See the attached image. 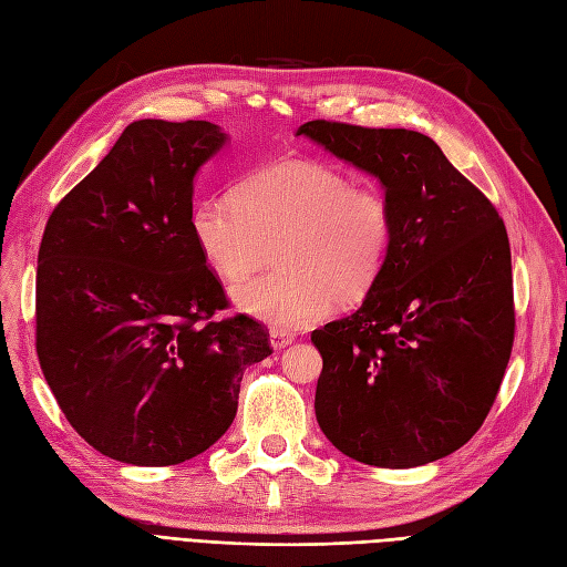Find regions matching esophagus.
<instances>
[{
  "instance_id": "obj_1",
  "label": "esophagus",
  "mask_w": 567,
  "mask_h": 567,
  "mask_svg": "<svg viewBox=\"0 0 567 567\" xmlns=\"http://www.w3.org/2000/svg\"><path fill=\"white\" fill-rule=\"evenodd\" d=\"M269 340H271V347H275V349H284L292 342V333H288V330H281V328H271Z\"/></svg>"
}]
</instances>
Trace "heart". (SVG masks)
Returning <instances> with one entry per match:
<instances>
[{"mask_svg":"<svg viewBox=\"0 0 567 567\" xmlns=\"http://www.w3.org/2000/svg\"><path fill=\"white\" fill-rule=\"evenodd\" d=\"M192 241L204 262L237 284L275 248L279 269L234 290L246 315L277 328L319 321L330 302H361L392 258L394 208L382 187L315 162H277L248 173L234 197L194 204Z\"/></svg>","mask_w":567,"mask_h":567,"instance_id":"heart-1","label":"heart"}]
</instances>
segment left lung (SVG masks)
<instances>
[{
	"label": "left lung",
	"mask_w": 567,
	"mask_h": 567,
	"mask_svg": "<svg viewBox=\"0 0 567 567\" xmlns=\"http://www.w3.org/2000/svg\"><path fill=\"white\" fill-rule=\"evenodd\" d=\"M298 135L380 178L396 225L392 258L361 307L311 333L323 359L321 432L384 470L451 455L491 413L514 347L499 213L417 131L315 120Z\"/></svg>",
	"instance_id": "left-lung-1"
}]
</instances>
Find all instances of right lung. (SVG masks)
<instances>
[{"instance_id": "obj_1", "label": "right lung", "mask_w": 567, "mask_h": 567, "mask_svg": "<svg viewBox=\"0 0 567 567\" xmlns=\"http://www.w3.org/2000/svg\"><path fill=\"white\" fill-rule=\"evenodd\" d=\"M225 143L210 122L141 120L58 202L37 258L34 338L51 392L97 453L135 466L197 457L271 354L192 241V183Z\"/></svg>"}]
</instances>
